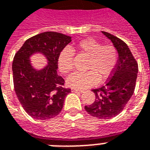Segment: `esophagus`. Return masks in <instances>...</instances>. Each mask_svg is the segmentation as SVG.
<instances>
[{"label":"esophagus","instance_id":"obj_1","mask_svg":"<svg viewBox=\"0 0 150 150\" xmlns=\"http://www.w3.org/2000/svg\"><path fill=\"white\" fill-rule=\"evenodd\" d=\"M71 92H74V93H82L83 91L80 90H77V89H71Z\"/></svg>","mask_w":150,"mask_h":150}]
</instances>
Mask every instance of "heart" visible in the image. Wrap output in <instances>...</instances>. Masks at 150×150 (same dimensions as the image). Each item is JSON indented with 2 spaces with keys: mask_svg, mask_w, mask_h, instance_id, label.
Instances as JSON below:
<instances>
[{
  "mask_svg": "<svg viewBox=\"0 0 150 150\" xmlns=\"http://www.w3.org/2000/svg\"><path fill=\"white\" fill-rule=\"evenodd\" d=\"M74 52H78L89 58L86 69L87 72H75L67 79L66 83L69 87L83 90L96 85L98 78L106 79L115 71L118 60L117 50L113 45H103L93 38L80 41L76 47L72 48ZM72 51L64 49L58 57V67L60 72L67 75L73 69Z\"/></svg>",
  "mask_w": 150,
  "mask_h": 150,
  "instance_id": "b5f03b06",
  "label": "heart"
}]
</instances>
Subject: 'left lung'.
Listing matches in <instances>:
<instances>
[{
  "instance_id": "1",
  "label": "left lung",
  "mask_w": 150,
  "mask_h": 150,
  "mask_svg": "<svg viewBox=\"0 0 150 150\" xmlns=\"http://www.w3.org/2000/svg\"><path fill=\"white\" fill-rule=\"evenodd\" d=\"M101 33L112 42L117 50L118 62L105 85L92 90L95 93V100L92 105L85 106V109L90 116L106 120L119 115L132 97L139 67L125 42L109 33Z\"/></svg>"
}]
</instances>
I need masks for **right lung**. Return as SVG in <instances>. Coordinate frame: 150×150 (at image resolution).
Masks as SVG:
<instances>
[{"label": "right lung", "instance_id": "right-lung-1", "mask_svg": "<svg viewBox=\"0 0 150 150\" xmlns=\"http://www.w3.org/2000/svg\"><path fill=\"white\" fill-rule=\"evenodd\" d=\"M71 38L48 31L27 40L17 52L12 63L15 91L28 115L36 120H49L61 112L70 89L63 88L64 80L57 75L58 57ZM40 54L47 64L37 69L31 57Z\"/></svg>", "mask_w": 150, "mask_h": 150}]
</instances>
